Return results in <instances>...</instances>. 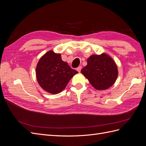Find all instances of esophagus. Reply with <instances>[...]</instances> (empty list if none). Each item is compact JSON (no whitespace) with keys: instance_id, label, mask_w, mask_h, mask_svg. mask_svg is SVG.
I'll use <instances>...</instances> for the list:
<instances>
[{"instance_id":"obj_1","label":"esophagus","mask_w":146,"mask_h":146,"mask_svg":"<svg viewBox=\"0 0 146 146\" xmlns=\"http://www.w3.org/2000/svg\"><path fill=\"white\" fill-rule=\"evenodd\" d=\"M82 69V66H78V67L77 68V70L78 72H80Z\"/></svg>"}]
</instances>
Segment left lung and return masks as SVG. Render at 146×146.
<instances>
[{
    "label": "left lung",
    "instance_id": "1",
    "mask_svg": "<svg viewBox=\"0 0 146 146\" xmlns=\"http://www.w3.org/2000/svg\"><path fill=\"white\" fill-rule=\"evenodd\" d=\"M95 89L107 90L116 82L117 67L114 61L107 54L92 55L87 60V65L81 70Z\"/></svg>",
    "mask_w": 146,
    "mask_h": 146
}]
</instances>
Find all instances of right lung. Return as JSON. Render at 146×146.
Wrapping results in <instances>:
<instances>
[{
	"mask_svg": "<svg viewBox=\"0 0 146 146\" xmlns=\"http://www.w3.org/2000/svg\"><path fill=\"white\" fill-rule=\"evenodd\" d=\"M77 70L61 60V54L50 50L39 59L36 68V76L39 85L50 94L62 91Z\"/></svg>",
	"mask_w": 146,
	"mask_h": 146,
	"instance_id": "obj_1",
	"label": "right lung"
}]
</instances>
